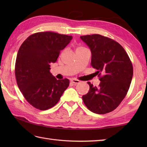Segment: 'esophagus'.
I'll use <instances>...</instances> for the list:
<instances>
[{"label": "esophagus", "instance_id": "1", "mask_svg": "<svg viewBox=\"0 0 147 147\" xmlns=\"http://www.w3.org/2000/svg\"><path fill=\"white\" fill-rule=\"evenodd\" d=\"M71 82L74 83V84H78V83H79L80 82V81H79L78 80H76V79H72V80H71Z\"/></svg>", "mask_w": 147, "mask_h": 147}]
</instances>
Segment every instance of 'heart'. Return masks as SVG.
I'll use <instances>...</instances> for the list:
<instances>
[{
  "label": "heart",
  "instance_id": "heart-1",
  "mask_svg": "<svg viewBox=\"0 0 147 147\" xmlns=\"http://www.w3.org/2000/svg\"><path fill=\"white\" fill-rule=\"evenodd\" d=\"M81 48H83V47H77V49H81Z\"/></svg>",
  "mask_w": 147,
  "mask_h": 147
}]
</instances>
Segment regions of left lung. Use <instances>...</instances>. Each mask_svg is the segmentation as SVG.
<instances>
[{"instance_id": "8db88e82", "label": "left lung", "mask_w": 147, "mask_h": 147, "mask_svg": "<svg viewBox=\"0 0 147 147\" xmlns=\"http://www.w3.org/2000/svg\"><path fill=\"white\" fill-rule=\"evenodd\" d=\"M92 52V66L97 69L98 87L88 82L90 90L82 96L90 111L104 114L116 109L131 82L133 67L125 50L118 42L98 34L80 36ZM104 74L101 76V74Z\"/></svg>"}]
</instances>
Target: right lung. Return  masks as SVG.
I'll return each instance as SVG.
<instances>
[{
  "instance_id": "add662e5",
  "label": "right lung",
  "mask_w": 147,
  "mask_h": 147,
  "mask_svg": "<svg viewBox=\"0 0 147 147\" xmlns=\"http://www.w3.org/2000/svg\"><path fill=\"white\" fill-rule=\"evenodd\" d=\"M72 38L52 32H38L28 37L19 49L15 64L17 84L35 108L45 111L53 107L69 86V80H57L50 67Z\"/></svg>"
}]
</instances>
